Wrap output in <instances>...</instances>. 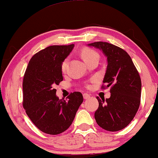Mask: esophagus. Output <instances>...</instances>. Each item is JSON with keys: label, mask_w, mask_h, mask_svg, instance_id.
Wrapping results in <instances>:
<instances>
[{"label": "esophagus", "mask_w": 158, "mask_h": 158, "mask_svg": "<svg viewBox=\"0 0 158 158\" xmlns=\"http://www.w3.org/2000/svg\"><path fill=\"white\" fill-rule=\"evenodd\" d=\"M90 97V94H86V93H85L84 94H83V98H84L85 99H89V98Z\"/></svg>", "instance_id": "1"}]
</instances>
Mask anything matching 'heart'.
I'll return each instance as SVG.
<instances>
[{
  "label": "heart",
  "instance_id": "b5f03b06",
  "mask_svg": "<svg viewBox=\"0 0 158 158\" xmlns=\"http://www.w3.org/2000/svg\"><path fill=\"white\" fill-rule=\"evenodd\" d=\"M81 56H82L83 59H84V61L86 63L93 60V59H99V54H98V52L96 51V50L90 48L83 49L82 51H81ZM68 62V59H65L63 61L62 64H61V70H62V71H64V70H66Z\"/></svg>",
  "mask_w": 158,
  "mask_h": 158
}]
</instances>
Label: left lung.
Masks as SVG:
<instances>
[{
	"label": "left lung",
	"mask_w": 158,
	"mask_h": 158,
	"mask_svg": "<svg viewBox=\"0 0 158 158\" xmlns=\"http://www.w3.org/2000/svg\"><path fill=\"white\" fill-rule=\"evenodd\" d=\"M102 50L108 66L102 88L110 87V97L99 99L94 114L96 121L109 131L122 130L131 122L140 104L141 79L130 56L119 47L97 41L88 44Z\"/></svg>",
	"instance_id": "8db88e82"
}]
</instances>
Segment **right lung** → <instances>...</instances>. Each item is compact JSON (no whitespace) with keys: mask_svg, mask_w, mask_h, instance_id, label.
<instances>
[{"mask_svg":"<svg viewBox=\"0 0 158 158\" xmlns=\"http://www.w3.org/2000/svg\"><path fill=\"white\" fill-rule=\"evenodd\" d=\"M73 47L52 45L40 50L29 61L23 76V108L33 124L48 135L66 131L83 102L80 92L70 93L65 101L56 97L53 88L63 80L61 64Z\"/></svg>","mask_w":158,"mask_h":158,"instance_id":"1","label":"right lung"}]
</instances>
